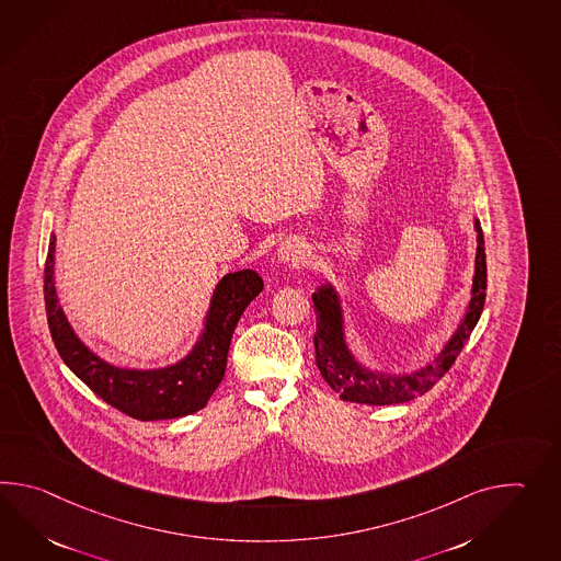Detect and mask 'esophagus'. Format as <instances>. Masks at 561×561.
Returning <instances> with one entry per match:
<instances>
[{"mask_svg": "<svg viewBox=\"0 0 561 561\" xmlns=\"http://www.w3.org/2000/svg\"><path fill=\"white\" fill-rule=\"evenodd\" d=\"M277 255V262L284 263V265H304L306 257H308V250L304 245V241H299L296 237H289L286 241L279 243V248L275 251Z\"/></svg>", "mask_w": 561, "mask_h": 561, "instance_id": "34e87169", "label": "esophagus"}]
</instances>
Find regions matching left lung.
Instances as JSON below:
<instances>
[{
  "label": "left lung",
  "mask_w": 561,
  "mask_h": 561,
  "mask_svg": "<svg viewBox=\"0 0 561 561\" xmlns=\"http://www.w3.org/2000/svg\"><path fill=\"white\" fill-rule=\"evenodd\" d=\"M474 233H477V251H474V275L471 284V296L467 308L462 311L453 334L448 336L443 348L438 350L435 358L412 370H378L362 364L356 354L350 348L348 328H346V310L342 294L337 287L325 279L311 294L313 310L318 318V328L313 334L316 364L328 387L340 394L346 402L360 404H400L416 399L435 385L443 374L447 373L457 360L462 344L469 340L474 325L479 322L483 306H485L486 262L485 241L479 219L474 217Z\"/></svg>",
  "instance_id": "obj_1"
}]
</instances>
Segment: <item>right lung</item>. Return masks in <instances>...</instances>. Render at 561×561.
Instances as JSON below:
<instances>
[{"instance_id": "add662e5", "label": "right lung", "mask_w": 561, "mask_h": 561, "mask_svg": "<svg viewBox=\"0 0 561 561\" xmlns=\"http://www.w3.org/2000/svg\"><path fill=\"white\" fill-rule=\"evenodd\" d=\"M54 263L56 236L51 231L44 299L51 340L60 358L96 397L138 421L181 419L209 402L224 380L237 322L263 289V279L253 270L224 275L213 289L199 336L183 358L154 368H126L104 360L76 334L56 291Z\"/></svg>"}]
</instances>
